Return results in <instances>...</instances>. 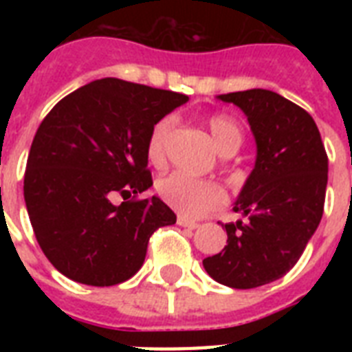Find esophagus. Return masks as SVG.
Segmentation results:
<instances>
[{"label":"esophagus","instance_id":"34e87169","mask_svg":"<svg viewBox=\"0 0 352 352\" xmlns=\"http://www.w3.org/2000/svg\"><path fill=\"white\" fill-rule=\"evenodd\" d=\"M177 223H179V226H182V228H190V230H195V228H199V223L186 219V217H182V215H179Z\"/></svg>","mask_w":352,"mask_h":352}]
</instances>
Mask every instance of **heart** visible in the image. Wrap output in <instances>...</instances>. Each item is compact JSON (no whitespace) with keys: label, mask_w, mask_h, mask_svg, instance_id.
<instances>
[{"label":"heart","mask_w":352,"mask_h":352,"mask_svg":"<svg viewBox=\"0 0 352 352\" xmlns=\"http://www.w3.org/2000/svg\"><path fill=\"white\" fill-rule=\"evenodd\" d=\"M175 115H166L155 122L149 129L146 155L151 164L160 166L166 160L168 142L175 129ZM206 124L221 153L232 155L241 148L243 131L237 126V122L226 115H214L206 120ZM157 192L168 206L177 210L184 217H201L212 210L219 208L226 201L225 190L217 182L197 179L184 171H173L170 175L162 177L157 182Z\"/></svg>","instance_id":"heart-1"}]
</instances>
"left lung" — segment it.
<instances>
[{"label": "left lung", "mask_w": 352, "mask_h": 352, "mask_svg": "<svg viewBox=\"0 0 352 352\" xmlns=\"http://www.w3.org/2000/svg\"><path fill=\"white\" fill-rule=\"evenodd\" d=\"M243 109L257 159L235 201L246 217L226 228L228 245L203 261L232 289H256L283 278L305 250L323 215L329 159L316 122L294 102L267 89L219 95Z\"/></svg>", "instance_id": "8db88e82"}]
</instances>
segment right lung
Returning <instances> with one entry per match:
<instances>
[{"mask_svg":"<svg viewBox=\"0 0 352 352\" xmlns=\"http://www.w3.org/2000/svg\"><path fill=\"white\" fill-rule=\"evenodd\" d=\"M186 95L118 78L95 80L58 102L30 146L23 195L38 245L58 272L93 287L142 267L149 237L177 215L151 184L146 140ZM118 192L124 203L115 207Z\"/></svg>","mask_w":352,"mask_h":352,"instance_id":"right-lung-1","label":"right lung"}]
</instances>
